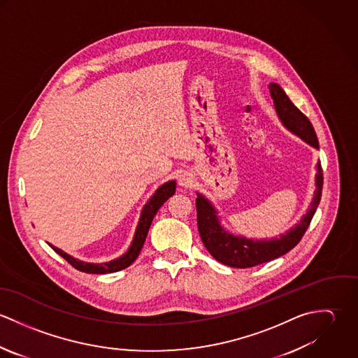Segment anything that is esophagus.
<instances>
[{
	"instance_id": "1",
	"label": "esophagus",
	"mask_w": 358,
	"mask_h": 358,
	"mask_svg": "<svg viewBox=\"0 0 358 358\" xmlns=\"http://www.w3.org/2000/svg\"><path fill=\"white\" fill-rule=\"evenodd\" d=\"M193 175L190 172H183L180 176H179V185L183 186V187H190L193 185Z\"/></svg>"
}]
</instances>
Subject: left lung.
<instances>
[{"label":"left lung","mask_w":358,"mask_h":358,"mask_svg":"<svg viewBox=\"0 0 358 358\" xmlns=\"http://www.w3.org/2000/svg\"><path fill=\"white\" fill-rule=\"evenodd\" d=\"M268 90L274 101L275 111L282 124L291 132L302 138L310 146L318 149L315 131L306 115L289 101V98L278 84L271 83L268 85ZM322 180L324 179L321 173V164L318 162L315 175L317 190L306 215L288 233L280 236V238L271 240H248L245 237H236L226 233L219 224L213 206L203 196L199 194V199L196 200L197 224L205 248L217 262L237 268L254 267L260 263H266L275 257L285 255L299 244L306 233L307 227L321 200Z\"/></svg>","instance_id":"8db88e82"}]
</instances>
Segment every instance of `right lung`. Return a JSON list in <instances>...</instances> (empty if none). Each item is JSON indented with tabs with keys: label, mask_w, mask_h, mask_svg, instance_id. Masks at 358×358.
Returning a JSON list of instances; mask_svg holds the SVG:
<instances>
[{
	"label": "right lung",
	"mask_w": 358,
	"mask_h": 358,
	"mask_svg": "<svg viewBox=\"0 0 358 358\" xmlns=\"http://www.w3.org/2000/svg\"><path fill=\"white\" fill-rule=\"evenodd\" d=\"M176 190V183L175 180H171V182H166L164 183L155 193H154L153 197L150 199V201L148 204L145 205L143 210H142V216L139 219V223H138V227H136V233H135V237H134V241H132V245L129 247V250L127 251L125 255L115 259V260H111V262H106V263H99V264H94V263H85V262H81V260H77L74 259L73 256L67 255L64 254L63 251H60L59 248L51 245L52 250L62 256L63 259H66L74 268L80 270V271H84V273H91V274H106V273H114V271H120L128 266H131L135 259L138 257V255L141 254L142 251V247L146 241V237H148V233H149V229H150V224L153 222L154 216L157 213V210L161 208V205L164 204L169 197L173 196Z\"/></svg>",
	"instance_id": "obj_1"
}]
</instances>
